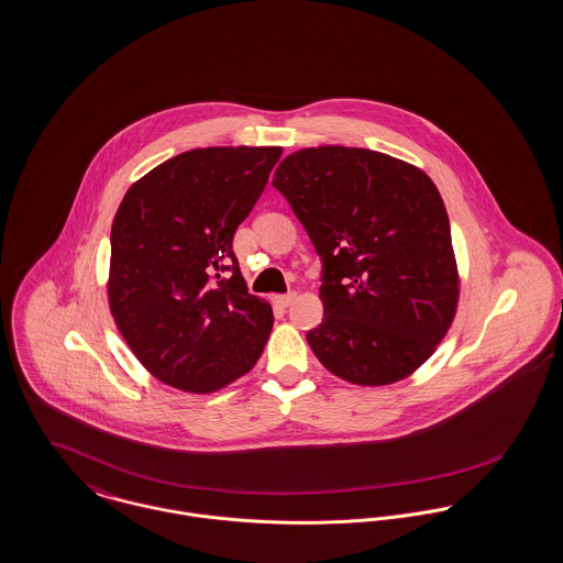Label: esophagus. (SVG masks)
Here are the masks:
<instances>
[{
  "instance_id": "34e87169",
  "label": "esophagus",
  "mask_w": 563,
  "mask_h": 563,
  "mask_svg": "<svg viewBox=\"0 0 563 563\" xmlns=\"http://www.w3.org/2000/svg\"><path fill=\"white\" fill-rule=\"evenodd\" d=\"M296 298H298V294L291 291V294H285V296H276L274 302L278 303L280 308H287V306H291V303L296 302Z\"/></svg>"
}]
</instances>
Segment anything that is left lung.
<instances>
[{"label":"left lung","instance_id":"left-lung-1","mask_svg":"<svg viewBox=\"0 0 563 563\" xmlns=\"http://www.w3.org/2000/svg\"><path fill=\"white\" fill-rule=\"evenodd\" d=\"M272 186L321 257L323 321L306 332L319 362L357 386H388L445 336L459 274L433 179L388 154L323 145L289 154Z\"/></svg>","mask_w":563,"mask_h":563}]
</instances>
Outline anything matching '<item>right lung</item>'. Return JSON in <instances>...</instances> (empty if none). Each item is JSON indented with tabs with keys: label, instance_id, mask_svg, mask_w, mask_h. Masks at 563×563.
Listing matches in <instances>:
<instances>
[{
	"label": "right lung",
	"instance_id": "right-lung-1",
	"mask_svg": "<svg viewBox=\"0 0 563 563\" xmlns=\"http://www.w3.org/2000/svg\"><path fill=\"white\" fill-rule=\"evenodd\" d=\"M283 147H206L134 181L111 227L109 306L139 362L208 394L260 360L274 314L249 294L233 235Z\"/></svg>",
	"mask_w": 563,
	"mask_h": 563
}]
</instances>
